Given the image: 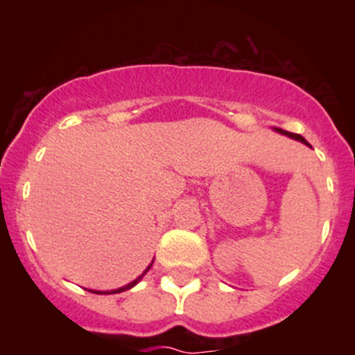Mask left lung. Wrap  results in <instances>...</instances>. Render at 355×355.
<instances>
[{
    "label": "left lung",
    "mask_w": 355,
    "mask_h": 355,
    "mask_svg": "<svg viewBox=\"0 0 355 355\" xmlns=\"http://www.w3.org/2000/svg\"><path fill=\"white\" fill-rule=\"evenodd\" d=\"M279 133H283V135H286V137H291V139H295V140H299V142H302V144H306V146H309V144H307V140L304 139V137H300V135H295V133H288V131H283V130H277Z\"/></svg>",
    "instance_id": "1"
}]
</instances>
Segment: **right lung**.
I'll return each instance as SVG.
<instances>
[{"instance_id":"obj_1","label":"right lung","mask_w":355,"mask_h":355,"mask_svg":"<svg viewBox=\"0 0 355 355\" xmlns=\"http://www.w3.org/2000/svg\"><path fill=\"white\" fill-rule=\"evenodd\" d=\"M147 270H149V266H147ZM147 270H146V272H147ZM146 272H144V274H146ZM144 274H142V275H144ZM142 275H140V277H139V279H135L133 283H130V284H126V286H122V288H119V290H114V291H108V293H121V291H126V290H130V288H133V286H135V284L139 283L140 279H142ZM90 291H92V290H90ZM92 293H103V291H92ZM105 293H106V291H105Z\"/></svg>"}]
</instances>
